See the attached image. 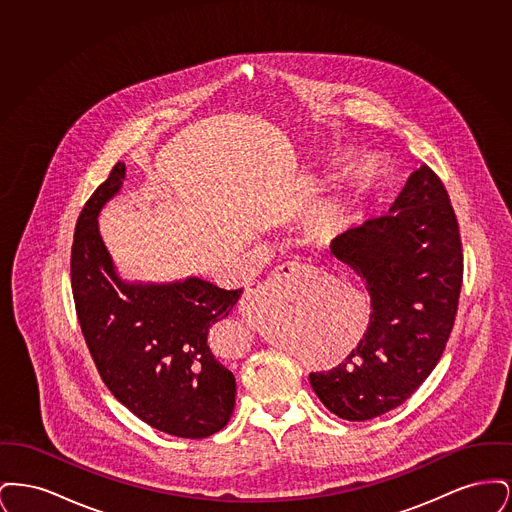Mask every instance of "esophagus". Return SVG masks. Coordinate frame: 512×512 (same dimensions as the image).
<instances>
[{
    "instance_id": "obj_1",
    "label": "esophagus",
    "mask_w": 512,
    "mask_h": 512,
    "mask_svg": "<svg viewBox=\"0 0 512 512\" xmlns=\"http://www.w3.org/2000/svg\"><path fill=\"white\" fill-rule=\"evenodd\" d=\"M311 267L309 265H303V263H284L280 267L276 268L270 276H268L265 282L261 284H255L253 288H249L247 293L242 299V315L245 318L259 317L265 307L268 305V301L272 299V293L276 292L284 282H290V280H297V278H303V276H309Z\"/></svg>"
}]
</instances>
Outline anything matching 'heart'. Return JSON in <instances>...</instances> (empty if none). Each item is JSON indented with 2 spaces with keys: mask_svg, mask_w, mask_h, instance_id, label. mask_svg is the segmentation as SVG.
<instances>
[{
  "mask_svg": "<svg viewBox=\"0 0 512 512\" xmlns=\"http://www.w3.org/2000/svg\"><path fill=\"white\" fill-rule=\"evenodd\" d=\"M370 172H372V165H370V161L368 159H363L357 167H355V176L357 178H366V176H370ZM338 203H332L330 205V211H332V215H336L338 213Z\"/></svg>",
  "mask_w": 512,
  "mask_h": 512,
  "instance_id": "b5f03b06",
  "label": "heart"
}]
</instances>
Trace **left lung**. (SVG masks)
Wrapping results in <instances>:
<instances>
[{
  "label": "left lung",
  "mask_w": 512,
  "mask_h": 512,
  "mask_svg": "<svg viewBox=\"0 0 512 512\" xmlns=\"http://www.w3.org/2000/svg\"><path fill=\"white\" fill-rule=\"evenodd\" d=\"M332 253L366 282L370 324L345 363L309 374L330 413L363 422L405 403L438 365L463 284L455 211L436 172L414 171L390 215L332 242Z\"/></svg>",
  "instance_id": "8db88e82"
}]
</instances>
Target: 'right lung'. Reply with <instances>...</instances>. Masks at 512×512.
Listing matches in <instances>:
<instances>
[{"mask_svg": "<svg viewBox=\"0 0 512 512\" xmlns=\"http://www.w3.org/2000/svg\"><path fill=\"white\" fill-rule=\"evenodd\" d=\"M124 178L126 165L117 163L74 228L78 322L105 386L130 413L176 438H209L236 405V378L211 351L209 332L244 292L197 276L163 284L124 280L98 224Z\"/></svg>", "mask_w": 512, "mask_h": 512, "instance_id": "add662e5", "label": "right lung"}]
</instances>
